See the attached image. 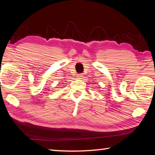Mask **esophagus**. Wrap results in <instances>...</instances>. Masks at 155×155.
I'll return each mask as SVG.
<instances>
[{
    "instance_id": "1",
    "label": "esophagus",
    "mask_w": 155,
    "mask_h": 155,
    "mask_svg": "<svg viewBox=\"0 0 155 155\" xmlns=\"http://www.w3.org/2000/svg\"><path fill=\"white\" fill-rule=\"evenodd\" d=\"M77 77L78 78H81L83 77V74H78Z\"/></svg>"
}]
</instances>
